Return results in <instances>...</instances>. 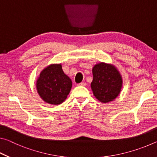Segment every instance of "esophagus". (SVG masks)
Returning a JSON list of instances; mask_svg holds the SVG:
<instances>
[{
	"label": "esophagus",
	"mask_w": 157,
	"mask_h": 157,
	"mask_svg": "<svg viewBox=\"0 0 157 157\" xmlns=\"http://www.w3.org/2000/svg\"><path fill=\"white\" fill-rule=\"evenodd\" d=\"M77 85H78V86H86V82H81V83H79V84H78Z\"/></svg>",
	"instance_id": "esophagus-1"
}]
</instances>
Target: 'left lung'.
I'll use <instances>...</instances> for the list:
<instances>
[{
  "mask_svg": "<svg viewBox=\"0 0 157 157\" xmlns=\"http://www.w3.org/2000/svg\"><path fill=\"white\" fill-rule=\"evenodd\" d=\"M91 86L95 97L103 103L113 100L120 94L122 78L113 66L100 63L93 68Z\"/></svg>",
  "mask_w": 157,
  "mask_h": 157,
  "instance_id": "obj_1",
  "label": "left lung"
}]
</instances>
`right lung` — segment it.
<instances>
[{
	"label": "right lung",
	"instance_id": "obj_1",
	"mask_svg": "<svg viewBox=\"0 0 157 157\" xmlns=\"http://www.w3.org/2000/svg\"><path fill=\"white\" fill-rule=\"evenodd\" d=\"M72 82L63 73L61 64H52L44 69L36 81L39 95L45 102L59 105L69 94Z\"/></svg>",
	"mask_w": 157,
	"mask_h": 157
}]
</instances>
